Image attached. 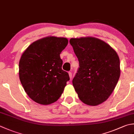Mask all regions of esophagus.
Returning <instances> with one entry per match:
<instances>
[{
    "mask_svg": "<svg viewBox=\"0 0 134 134\" xmlns=\"http://www.w3.org/2000/svg\"><path fill=\"white\" fill-rule=\"evenodd\" d=\"M69 77L70 78V79H71V78H72V73H71V72L69 71Z\"/></svg>",
    "mask_w": 134,
    "mask_h": 134,
    "instance_id": "obj_1",
    "label": "esophagus"
}]
</instances>
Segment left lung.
<instances>
[{"instance_id":"left-lung-1","label":"left lung","mask_w":134,"mask_h":134,"mask_svg":"<svg viewBox=\"0 0 134 134\" xmlns=\"http://www.w3.org/2000/svg\"><path fill=\"white\" fill-rule=\"evenodd\" d=\"M70 43L80 67L72 85L80 100L97 106L110 96L120 75L117 53L105 42L93 37L71 38Z\"/></svg>"}]
</instances>
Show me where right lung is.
I'll return each mask as SVG.
<instances>
[{
    "mask_svg": "<svg viewBox=\"0 0 134 134\" xmlns=\"http://www.w3.org/2000/svg\"><path fill=\"white\" fill-rule=\"evenodd\" d=\"M67 44L65 38L48 36L31 44L21 57V83L36 103L48 105L57 101L70 80L69 74L62 69L60 56Z\"/></svg>",
    "mask_w": 134,
    "mask_h": 134,
    "instance_id": "right-lung-1",
    "label": "right lung"
}]
</instances>
